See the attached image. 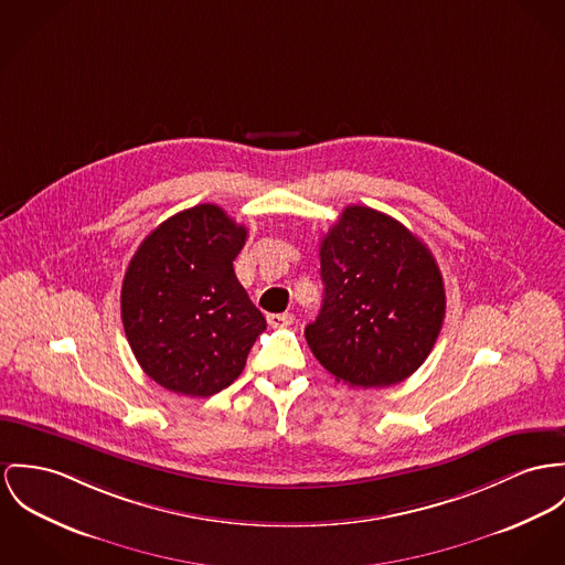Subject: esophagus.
Returning a JSON list of instances; mask_svg holds the SVG:
<instances>
[{"label": "esophagus", "instance_id": "obj_1", "mask_svg": "<svg viewBox=\"0 0 565 565\" xmlns=\"http://www.w3.org/2000/svg\"><path fill=\"white\" fill-rule=\"evenodd\" d=\"M266 320H268V324L270 327H275V329H281V327H288V324H292V320H295V316L292 313H268L266 316Z\"/></svg>", "mask_w": 565, "mask_h": 565}]
</instances>
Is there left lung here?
<instances>
[{"mask_svg":"<svg viewBox=\"0 0 565 565\" xmlns=\"http://www.w3.org/2000/svg\"><path fill=\"white\" fill-rule=\"evenodd\" d=\"M324 299L305 340L350 387H390L430 354L445 288L430 249L399 221L348 206L320 243Z\"/></svg>","mask_w":565,"mask_h":565,"instance_id":"left-lung-1","label":"left lung"}]
</instances>
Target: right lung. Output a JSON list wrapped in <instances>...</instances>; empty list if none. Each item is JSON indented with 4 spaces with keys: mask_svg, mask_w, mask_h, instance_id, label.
<instances>
[{
    "mask_svg": "<svg viewBox=\"0 0 565 565\" xmlns=\"http://www.w3.org/2000/svg\"><path fill=\"white\" fill-rule=\"evenodd\" d=\"M247 227L200 204L152 230L122 281V324L141 370L191 397L232 385L266 329L232 262Z\"/></svg>",
    "mask_w": 565,
    "mask_h": 565,
    "instance_id": "right-lung-1",
    "label": "right lung"
}]
</instances>
